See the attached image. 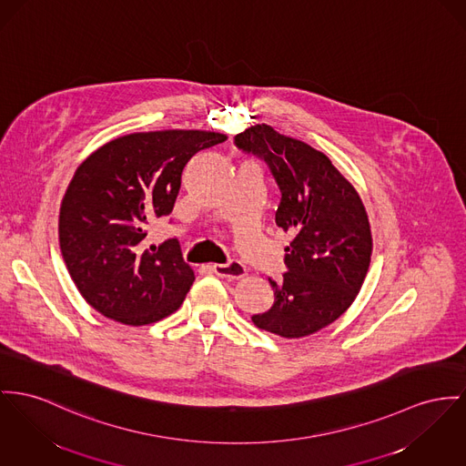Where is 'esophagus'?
Wrapping results in <instances>:
<instances>
[{"mask_svg": "<svg viewBox=\"0 0 466 466\" xmlns=\"http://www.w3.org/2000/svg\"><path fill=\"white\" fill-rule=\"evenodd\" d=\"M214 272L224 279H242L248 276V268L240 261H229L224 265H214Z\"/></svg>", "mask_w": 466, "mask_h": 466, "instance_id": "1", "label": "esophagus"}]
</instances>
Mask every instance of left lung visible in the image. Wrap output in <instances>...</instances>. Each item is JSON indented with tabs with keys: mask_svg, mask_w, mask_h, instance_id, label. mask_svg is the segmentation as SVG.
Masks as SVG:
<instances>
[{
	"mask_svg": "<svg viewBox=\"0 0 466 466\" xmlns=\"http://www.w3.org/2000/svg\"><path fill=\"white\" fill-rule=\"evenodd\" d=\"M235 145L267 162L280 190L276 224L293 237L288 272L268 279L274 306L252 321L286 339L306 338L336 321L362 288L372 252L366 208L329 157L270 125L248 127Z\"/></svg>",
	"mask_w": 466,
	"mask_h": 466,
	"instance_id": "1",
	"label": "left lung"
}]
</instances>
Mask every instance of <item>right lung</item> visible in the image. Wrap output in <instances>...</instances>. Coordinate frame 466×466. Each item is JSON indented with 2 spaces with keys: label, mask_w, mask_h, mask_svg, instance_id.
I'll return each instance as SVG.
<instances>
[{
  "label": "right lung",
  "mask_w": 466,
  "mask_h": 466,
  "mask_svg": "<svg viewBox=\"0 0 466 466\" xmlns=\"http://www.w3.org/2000/svg\"><path fill=\"white\" fill-rule=\"evenodd\" d=\"M228 137L210 130L136 132L102 145L76 169L58 235L85 300L124 325H148L178 309L194 282L177 238L145 248L152 218L173 212L182 171Z\"/></svg>",
  "instance_id": "obj_1"
}]
</instances>
